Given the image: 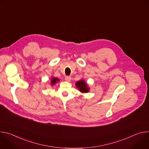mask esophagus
Returning <instances> with one entry per match:
<instances>
[{"instance_id":"34e87169","label":"esophagus","mask_w":149,"mask_h":149,"mask_svg":"<svg viewBox=\"0 0 149 149\" xmlns=\"http://www.w3.org/2000/svg\"><path fill=\"white\" fill-rule=\"evenodd\" d=\"M65 80L67 81V82H70L71 80V77H70V76H67L65 77Z\"/></svg>"}]
</instances>
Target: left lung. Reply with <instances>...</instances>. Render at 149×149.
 Masks as SVG:
<instances>
[{
    "label": "left lung",
    "mask_w": 149,
    "mask_h": 149,
    "mask_svg": "<svg viewBox=\"0 0 149 149\" xmlns=\"http://www.w3.org/2000/svg\"><path fill=\"white\" fill-rule=\"evenodd\" d=\"M75 86L82 93H87L90 91V88L87 83L83 79L79 80L75 83Z\"/></svg>",
    "instance_id": "obj_1"
}]
</instances>
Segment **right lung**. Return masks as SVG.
Masks as SVG:
<instances>
[{
  "label": "right lung",
  "mask_w": 149,
  "mask_h": 149,
  "mask_svg": "<svg viewBox=\"0 0 149 149\" xmlns=\"http://www.w3.org/2000/svg\"><path fill=\"white\" fill-rule=\"evenodd\" d=\"M59 81V79L55 78V77H52L51 79V86H54L56 83H57V82Z\"/></svg>",
  "instance_id": "add662e5"
}]
</instances>
